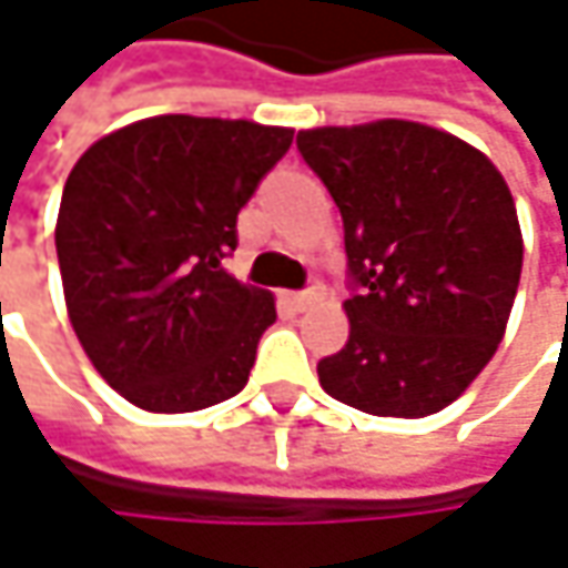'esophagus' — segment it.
Instances as JSON below:
<instances>
[{"label":"esophagus","instance_id":"obj_1","mask_svg":"<svg viewBox=\"0 0 568 568\" xmlns=\"http://www.w3.org/2000/svg\"><path fill=\"white\" fill-rule=\"evenodd\" d=\"M325 298V292L318 288V285H312V288H305V292H285V302L292 305V308H308V305H315V302H322Z\"/></svg>","mask_w":568,"mask_h":568}]
</instances>
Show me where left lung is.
<instances>
[{
	"mask_svg": "<svg viewBox=\"0 0 568 568\" xmlns=\"http://www.w3.org/2000/svg\"><path fill=\"white\" fill-rule=\"evenodd\" d=\"M358 295L348 342L318 362L325 395L375 417H427L487 368L510 322L523 233L510 186L474 144L417 121L308 128Z\"/></svg>",
	"mask_w": 568,
	"mask_h": 568,
	"instance_id": "left-lung-1",
	"label": "left lung"
}]
</instances>
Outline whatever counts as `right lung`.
Wrapping results in <instances>:
<instances>
[{
	"mask_svg": "<svg viewBox=\"0 0 568 568\" xmlns=\"http://www.w3.org/2000/svg\"><path fill=\"white\" fill-rule=\"evenodd\" d=\"M292 128L158 114L98 138L64 180L55 223L71 328L134 407L190 414L240 395L276 298L223 273L236 213Z\"/></svg>",
	"mask_w": 568,
	"mask_h": 568,
	"instance_id": "obj_1",
	"label": "right lung"
}]
</instances>
